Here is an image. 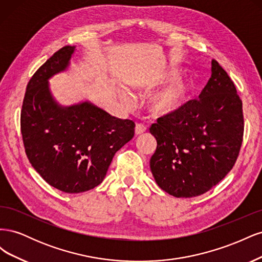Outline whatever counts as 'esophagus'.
<instances>
[{"label": "esophagus", "instance_id": "34e87169", "mask_svg": "<svg viewBox=\"0 0 262 262\" xmlns=\"http://www.w3.org/2000/svg\"><path fill=\"white\" fill-rule=\"evenodd\" d=\"M146 132V126L143 124H137L136 125V136H142Z\"/></svg>", "mask_w": 262, "mask_h": 262}]
</instances>
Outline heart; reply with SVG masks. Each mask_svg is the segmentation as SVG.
Instances as JSON below:
<instances>
[{
	"mask_svg": "<svg viewBox=\"0 0 262 262\" xmlns=\"http://www.w3.org/2000/svg\"><path fill=\"white\" fill-rule=\"evenodd\" d=\"M180 75V71L178 69H169L165 73L158 75L155 78H150L138 86V90L148 94L153 92L155 89L170 81L175 80ZM192 86L191 83L184 78H180L173 83L169 84L167 87L161 90L160 92L152 95L147 100V109L150 115L156 118H165L175 115L177 112L185 106L188 101L190 95H191ZM119 97L122 100L123 104L128 107L133 105V98L130 94L120 91Z\"/></svg>",
	"mask_w": 262,
	"mask_h": 262,
	"instance_id": "1",
	"label": "heart"
}]
</instances>
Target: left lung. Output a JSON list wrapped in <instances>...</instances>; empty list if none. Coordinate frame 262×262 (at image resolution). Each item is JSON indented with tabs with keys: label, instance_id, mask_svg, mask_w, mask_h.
I'll use <instances>...</instances> for the list:
<instances>
[{
	"label": "left lung",
	"instance_id": "obj_1",
	"mask_svg": "<svg viewBox=\"0 0 262 262\" xmlns=\"http://www.w3.org/2000/svg\"><path fill=\"white\" fill-rule=\"evenodd\" d=\"M149 132L157 142L150 171L165 192L192 198L216 186L233 168L244 134L243 104L225 70L212 60L199 98L157 119Z\"/></svg>",
	"mask_w": 262,
	"mask_h": 262
}]
</instances>
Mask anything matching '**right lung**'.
I'll use <instances>...</instances> for the list:
<instances>
[{"instance_id": "right-lung-1", "label": "right lung", "mask_w": 262, "mask_h": 262, "mask_svg": "<svg viewBox=\"0 0 262 262\" xmlns=\"http://www.w3.org/2000/svg\"><path fill=\"white\" fill-rule=\"evenodd\" d=\"M76 47L66 46L38 69L27 85L20 114L25 152L48 184L80 193L101 184L117 150L134 136V122L109 115L89 99L63 106L49 80L66 72Z\"/></svg>"}]
</instances>
